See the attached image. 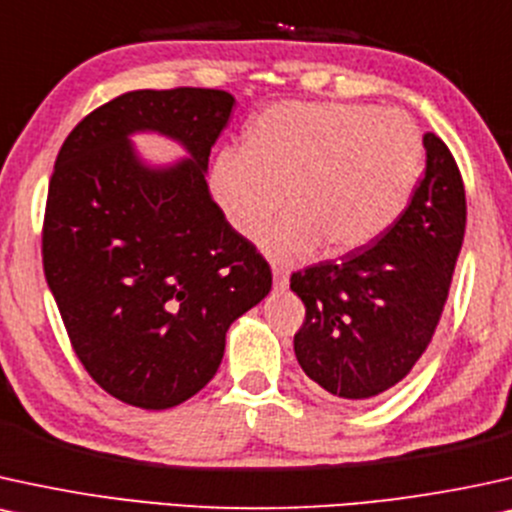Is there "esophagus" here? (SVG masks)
Masks as SVG:
<instances>
[{
    "mask_svg": "<svg viewBox=\"0 0 512 512\" xmlns=\"http://www.w3.org/2000/svg\"><path fill=\"white\" fill-rule=\"evenodd\" d=\"M274 274V290H286L288 288V271L283 267H274L271 269Z\"/></svg>",
    "mask_w": 512,
    "mask_h": 512,
    "instance_id": "34e87169",
    "label": "esophagus"
}]
</instances>
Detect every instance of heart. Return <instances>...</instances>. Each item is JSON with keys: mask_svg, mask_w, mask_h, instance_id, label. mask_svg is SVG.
Masks as SVG:
<instances>
[{"mask_svg": "<svg viewBox=\"0 0 512 512\" xmlns=\"http://www.w3.org/2000/svg\"><path fill=\"white\" fill-rule=\"evenodd\" d=\"M416 122L361 103H276L250 122L243 146H226L210 189L226 222L257 234L276 262L347 255L378 241L409 208L423 174Z\"/></svg>", "mask_w": 512, "mask_h": 512, "instance_id": "1", "label": "heart"}]
</instances>
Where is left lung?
Returning <instances> with one entry per match:
<instances>
[{"label": "left lung", "instance_id": "1", "mask_svg": "<svg viewBox=\"0 0 512 512\" xmlns=\"http://www.w3.org/2000/svg\"><path fill=\"white\" fill-rule=\"evenodd\" d=\"M425 174L378 241L290 276L307 314L295 333L302 371L340 399L378 397L428 349L465 234V189L449 148L423 134Z\"/></svg>", "mask_w": 512, "mask_h": 512}]
</instances>
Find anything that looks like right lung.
Returning a JSON list of instances; mask_svg holds the SVG:
<instances>
[{
  "mask_svg": "<svg viewBox=\"0 0 512 512\" xmlns=\"http://www.w3.org/2000/svg\"><path fill=\"white\" fill-rule=\"evenodd\" d=\"M234 106L219 89H137L89 113L58 151L44 276L82 366L139 409L203 390L231 323L271 290L269 264L205 181ZM134 133H158L187 155L148 164Z\"/></svg>",
  "mask_w": 512,
  "mask_h": 512,
  "instance_id": "obj_1",
  "label": "right lung"
}]
</instances>
